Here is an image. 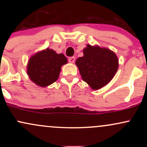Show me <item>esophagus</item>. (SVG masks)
<instances>
[{
  "label": "esophagus",
  "mask_w": 147,
  "mask_h": 147,
  "mask_svg": "<svg viewBox=\"0 0 147 147\" xmlns=\"http://www.w3.org/2000/svg\"><path fill=\"white\" fill-rule=\"evenodd\" d=\"M75 58L74 57H70V58L68 59V61L71 63H73L74 62H75Z\"/></svg>",
  "instance_id": "34e87169"
}]
</instances>
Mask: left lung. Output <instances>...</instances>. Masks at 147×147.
Returning <instances> with one entry per match:
<instances>
[{
  "label": "left lung",
  "mask_w": 147,
  "mask_h": 147,
  "mask_svg": "<svg viewBox=\"0 0 147 147\" xmlns=\"http://www.w3.org/2000/svg\"><path fill=\"white\" fill-rule=\"evenodd\" d=\"M84 56L75 61L82 79L92 90H98L111 82L117 72L119 62L115 52L97 45H87Z\"/></svg>",
  "instance_id": "obj_1"
}]
</instances>
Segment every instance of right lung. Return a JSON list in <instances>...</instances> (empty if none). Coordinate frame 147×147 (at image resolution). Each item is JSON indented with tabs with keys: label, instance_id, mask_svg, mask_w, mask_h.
<instances>
[{
	"label": "right lung",
	"instance_id": "add662e5",
	"mask_svg": "<svg viewBox=\"0 0 147 147\" xmlns=\"http://www.w3.org/2000/svg\"><path fill=\"white\" fill-rule=\"evenodd\" d=\"M67 63L68 60L63 54H57L55 50L48 48L30 57L27 72L34 83L45 87L56 82L61 68Z\"/></svg>",
	"mask_w": 147,
	"mask_h": 147
}]
</instances>
